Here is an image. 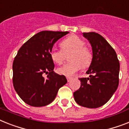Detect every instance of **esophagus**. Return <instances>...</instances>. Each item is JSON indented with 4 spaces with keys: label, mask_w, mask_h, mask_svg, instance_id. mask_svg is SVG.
Listing matches in <instances>:
<instances>
[{
    "label": "esophagus",
    "mask_w": 129,
    "mask_h": 129,
    "mask_svg": "<svg viewBox=\"0 0 129 129\" xmlns=\"http://www.w3.org/2000/svg\"><path fill=\"white\" fill-rule=\"evenodd\" d=\"M66 78H67V80H68V82H70V81H71L72 79V77H67Z\"/></svg>",
    "instance_id": "obj_1"
}]
</instances>
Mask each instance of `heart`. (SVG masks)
I'll return each instance as SVG.
<instances>
[{
	"label": "heart",
	"mask_w": 129,
	"mask_h": 129,
	"mask_svg": "<svg viewBox=\"0 0 129 129\" xmlns=\"http://www.w3.org/2000/svg\"><path fill=\"white\" fill-rule=\"evenodd\" d=\"M85 46V41L78 36L72 35L62 40L60 43L61 50L52 48L50 52L51 59L57 64H61L64 61L66 55H69L70 62L57 68V72L61 75L71 76L82 66L87 68L91 65L93 54Z\"/></svg>",
	"instance_id": "1"
}]
</instances>
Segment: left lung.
<instances>
[{"instance_id": "8db88e82", "label": "left lung", "mask_w": 129, "mask_h": 129, "mask_svg": "<svg viewBox=\"0 0 129 129\" xmlns=\"http://www.w3.org/2000/svg\"><path fill=\"white\" fill-rule=\"evenodd\" d=\"M93 50V59L87 74L79 78L81 86L74 93L77 104L87 108H97L109 100L119 85L120 63L115 51L107 40L95 32H83Z\"/></svg>"}]
</instances>
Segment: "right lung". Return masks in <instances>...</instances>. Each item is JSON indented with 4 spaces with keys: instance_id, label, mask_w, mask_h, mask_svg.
<instances>
[{
    "instance_id": "add662e5",
    "label": "right lung",
    "mask_w": 129,
    "mask_h": 129,
    "mask_svg": "<svg viewBox=\"0 0 129 129\" xmlns=\"http://www.w3.org/2000/svg\"><path fill=\"white\" fill-rule=\"evenodd\" d=\"M68 32L42 31L20 48L12 64L14 89L26 104L42 107L55 99L60 87L68 81L64 75L54 72L50 55L53 46ZM48 75L45 78L43 75Z\"/></svg>"
}]
</instances>
